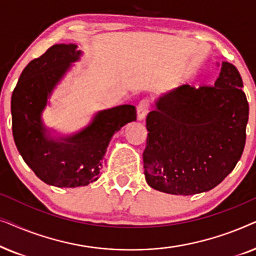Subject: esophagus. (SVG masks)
Instances as JSON below:
<instances>
[{"instance_id":"esophagus-1","label":"esophagus","mask_w":256,"mask_h":256,"mask_svg":"<svg viewBox=\"0 0 256 256\" xmlns=\"http://www.w3.org/2000/svg\"><path fill=\"white\" fill-rule=\"evenodd\" d=\"M149 107H150V104H149L148 99H143L140 101L138 107H136V112H138V118L140 121L143 120V118L146 116V114H148V112H149Z\"/></svg>"}]
</instances>
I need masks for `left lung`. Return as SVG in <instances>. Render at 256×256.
<instances>
[{
	"label": "left lung",
	"mask_w": 256,
	"mask_h": 256,
	"mask_svg": "<svg viewBox=\"0 0 256 256\" xmlns=\"http://www.w3.org/2000/svg\"><path fill=\"white\" fill-rule=\"evenodd\" d=\"M214 86L177 87L157 98L146 116L143 166L155 190L177 196L210 191L239 162L250 106L236 66L222 62Z\"/></svg>",
	"instance_id": "1"
}]
</instances>
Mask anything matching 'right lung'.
<instances>
[{
  "label": "right lung",
  "instance_id": "add662e5",
  "mask_svg": "<svg viewBox=\"0 0 256 256\" xmlns=\"http://www.w3.org/2000/svg\"><path fill=\"white\" fill-rule=\"evenodd\" d=\"M82 52L76 44H56L26 66L12 96L14 141L31 170L48 185L86 186L99 178L104 156L115 132L136 120L132 104L96 113L72 135L56 134L42 114L48 99Z\"/></svg>",
  "mask_w": 256,
  "mask_h": 256
}]
</instances>
